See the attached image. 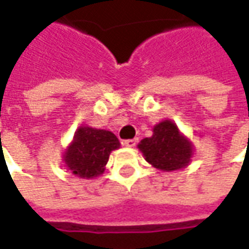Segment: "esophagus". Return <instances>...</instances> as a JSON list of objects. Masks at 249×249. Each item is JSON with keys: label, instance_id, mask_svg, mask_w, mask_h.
Segmentation results:
<instances>
[{"label": "esophagus", "instance_id": "1", "mask_svg": "<svg viewBox=\"0 0 249 249\" xmlns=\"http://www.w3.org/2000/svg\"><path fill=\"white\" fill-rule=\"evenodd\" d=\"M137 142H138V138H131V140H124L123 141V144L128 146V148H133V146H136Z\"/></svg>", "mask_w": 249, "mask_h": 249}]
</instances>
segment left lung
I'll return each instance as SVG.
<instances>
[{"label":"left lung","mask_w":249,"mask_h":249,"mask_svg":"<svg viewBox=\"0 0 249 249\" xmlns=\"http://www.w3.org/2000/svg\"><path fill=\"white\" fill-rule=\"evenodd\" d=\"M138 148L146 161L163 171L185 167L192 158L191 142L183 138L173 122H161L153 127V136L144 138Z\"/></svg>","instance_id":"8db88e82"}]
</instances>
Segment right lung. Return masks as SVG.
I'll use <instances>...</instances> for the list:
<instances>
[{"label": "right lung", "instance_id": "right-lung-1", "mask_svg": "<svg viewBox=\"0 0 249 249\" xmlns=\"http://www.w3.org/2000/svg\"><path fill=\"white\" fill-rule=\"evenodd\" d=\"M119 145V140L111 131L81 127L75 133L64 160L72 174L86 179L94 178L103 174L109 153Z\"/></svg>", "mask_w": 249, "mask_h": 249}]
</instances>
